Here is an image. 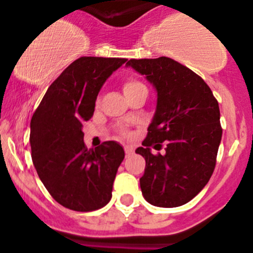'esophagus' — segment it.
<instances>
[{"instance_id": "esophagus-1", "label": "esophagus", "mask_w": 253, "mask_h": 253, "mask_svg": "<svg viewBox=\"0 0 253 253\" xmlns=\"http://www.w3.org/2000/svg\"><path fill=\"white\" fill-rule=\"evenodd\" d=\"M133 152H134V149L132 145H125V153H126V155L132 154Z\"/></svg>"}]
</instances>
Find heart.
<instances>
[{
  "mask_svg": "<svg viewBox=\"0 0 253 253\" xmlns=\"http://www.w3.org/2000/svg\"><path fill=\"white\" fill-rule=\"evenodd\" d=\"M122 86H124L125 94L131 93V91L137 90V89H139V88H145V85L142 83V82L137 81V79H134V78H127L126 81L124 82V85ZM122 134H127L126 129H122Z\"/></svg>",
  "mask_w": 253,
  "mask_h": 253,
  "instance_id": "1",
  "label": "heart"
}]
</instances>
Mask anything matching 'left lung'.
Segmentation results:
<instances>
[{
	"label": "left lung",
	"instance_id": "1",
	"mask_svg": "<svg viewBox=\"0 0 253 253\" xmlns=\"http://www.w3.org/2000/svg\"><path fill=\"white\" fill-rule=\"evenodd\" d=\"M126 65L158 91L157 111L143 147L136 149L145 159L139 178L143 197L164 208L185 205L203 190L215 168L223 133L218 101L197 73L172 58H132ZM164 141L166 154L152 155L150 147Z\"/></svg>",
	"mask_w": 253,
	"mask_h": 253
}]
</instances>
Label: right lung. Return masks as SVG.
<instances>
[{"mask_svg":"<svg viewBox=\"0 0 253 253\" xmlns=\"http://www.w3.org/2000/svg\"><path fill=\"white\" fill-rule=\"evenodd\" d=\"M127 58L83 56L48 86L30 121L32 159L53 200L77 211L103 208L111 200L124 148L114 141L84 144L83 122L94 114L105 81Z\"/></svg>","mask_w":253,"mask_h":253,"instance_id":"add662e5","label":"right lung"}]
</instances>
